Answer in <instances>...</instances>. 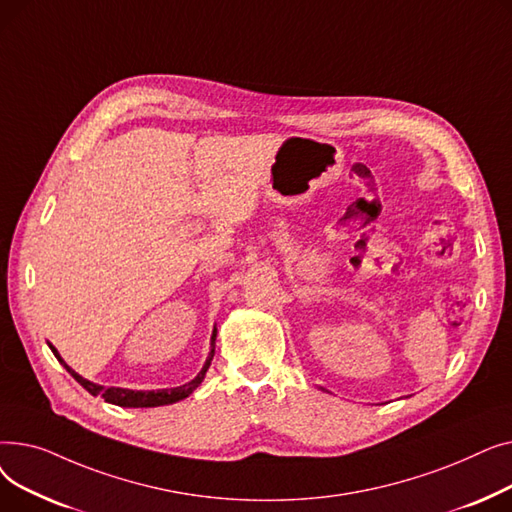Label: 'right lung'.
Segmentation results:
<instances>
[{"mask_svg":"<svg viewBox=\"0 0 512 512\" xmlns=\"http://www.w3.org/2000/svg\"><path fill=\"white\" fill-rule=\"evenodd\" d=\"M215 336H218V330L213 328L209 357H207V361H205L203 369L197 373V378H195V380L186 382V384H182V386H178V388L149 390V392H143V390H128V388H114V386H112V388H105V386L93 384V382L85 380L83 375H78L74 369H70V367L66 365V361L60 357V353H58L56 348H53L51 344H49V348H51V353L56 355V359H58V361L68 369V373L72 375V378H74L80 386H83L89 394H93V396H101L105 402H112V405H118V407H128V409H147V407H164V405H172V402H178V400H182V398H186V396H191V394H193V390L203 382L205 373H207V369H209V365H211V359H213V353H215Z\"/></svg>","mask_w":512,"mask_h":512,"instance_id":"add662e5","label":"right lung"}]
</instances>
